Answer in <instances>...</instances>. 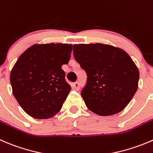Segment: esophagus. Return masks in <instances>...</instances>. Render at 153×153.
I'll list each match as a JSON object with an SVG mask.
<instances>
[{"label": "esophagus", "mask_w": 153, "mask_h": 153, "mask_svg": "<svg viewBox=\"0 0 153 153\" xmlns=\"http://www.w3.org/2000/svg\"><path fill=\"white\" fill-rule=\"evenodd\" d=\"M72 88L74 90H78L80 88L79 83L78 82H75L72 84Z\"/></svg>", "instance_id": "obj_1"}]
</instances>
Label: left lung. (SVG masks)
I'll return each mask as SVG.
<instances>
[{"label":"left lung","mask_w":153,"mask_h":153,"mask_svg":"<svg viewBox=\"0 0 153 153\" xmlns=\"http://www.w3.org/2000/svg\"><path fill=\"white\" fill-rule=\"evenodd\" d=\"M73 54L87 75L81 93L86 106L100 116L123 111L138 87L139 71L129 55L101 43L74 45Z\"/></svg>","instance_id":"obj_1"}]
</instances>
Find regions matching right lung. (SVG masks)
Listing matches in <instances>:
<instances>
[{
	"mask_svg": "<svg viewBox=\"0 0 153 153\" xmlns=\"http://www.w3.org/2000/svg\"><path fill=\"white\" fill-rule=\"evenodd\" d=\"M71 44L33 45L16 61L10 73L13 93L24 111L36 119L60 111L71 87L61 69L70 60Z\"/></svg>",
	"mask_w": 153,
	"mask_h": 153,
	"instance_id": "add662e5",
	"label": "right lung"
}]
</instances>
